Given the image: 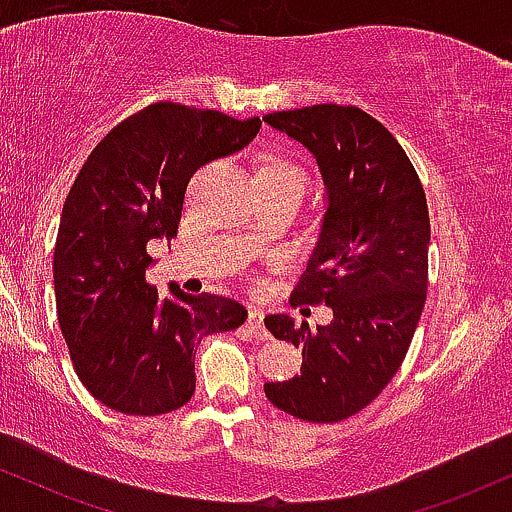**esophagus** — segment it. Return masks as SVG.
I'll list each match as a JSON object with an SVG mask.
<instances>
[{
	"mask_svg": "<svg viewBox=\"0 0 512 512\" xmlns=\"http://www.w3.org/2000/svg\"><path fill=\"white\" fill-rule=\"evenodd\" d=\"M248 327H250L252 334H255L257 339H267V337H269V332L264 330V313H262V310L250 308V313H248Z\"/></svg>",
	"mask_w": 512,
	"mask_h": 512,
	"instance_id": "34e87169",
	"label": "esophagus"
}]
</instances>
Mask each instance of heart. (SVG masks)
I'll return each instance as SVG.
<instances>
[{"label": "heart", "mask_w": 512, "mask_h": 512, "mask_svg": "<svg viewBox=\"0 0 512 512\" xmlns=\"http://www.w3.org/2000/svg\"><path fill=\"white\" fill-rule=\"evenodd\" d=\"M257 175H262V178H293V175L303 178V170L298 168L291 158L267 154L260 158V163H257Z\"/></svg>", "instance_id": "heart-1"}]
</instances>
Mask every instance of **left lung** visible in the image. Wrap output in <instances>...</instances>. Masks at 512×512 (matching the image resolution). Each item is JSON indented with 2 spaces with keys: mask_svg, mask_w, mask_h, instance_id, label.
<instances>
[{
  "mask_svg": "<svg viewBox=\"0 0 512 512\" xmlns=\"http://www.w3.org/2000/svg\"><path fill=\"white\" fill-rule=\"evenodd\" d=\"M264 122L315 156L327 187L320 240L291 305L334 313L315 330L264 317L276 339L303 346L301 375L267 383L264 395L296 419L334 424L366 409L409 351L428 286L426 192L397 139L361 108L322 103Z\"/></svg>",
  "mask_w": 512,
  "mask_h": 512,
  "instance_id": "left-lung-1",
  "label": "left lung"
}]
</instances>
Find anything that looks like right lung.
<instances>
[{
  "instance_id": "obj_1",
  "label": "right lung",
  "mask_w": 512,
  "mask_h": 512,
  "mask_svg": "<svg viewBox=\"0 0 512 512\" xmlns=\"http://www.w3.org/2000/svg\"><path fill=\"white\" fill-rule=\"evenodd\" d=\"M260 117L161 101L115 125L76 175L57 231V320L76 375L98 402L132 416L180 409L195 395V354L207 334L238 330L233 298L146 281L151 240H173L187 182L260 132Z\"/></svg>"
}]
</instances>
